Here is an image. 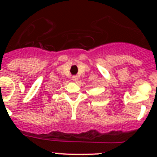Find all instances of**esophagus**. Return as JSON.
<instances>
[{
    "label": "esophagus",
    "mask_w": 157,
    "mask_h": 157,
    "mask_svg": "<svg viewBox=\"0 0 157 157\" xmlns=\"http://www.w3.org/2000/svg\"><path fill=\"white\" fill-rule=\"evenodd\" d=\"M72 79H73V80H74V81L77 82V80H78V77H77V76H73Z\"/></svg>",
    "instance_id": "1"
}]
</instances>
